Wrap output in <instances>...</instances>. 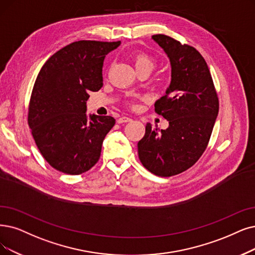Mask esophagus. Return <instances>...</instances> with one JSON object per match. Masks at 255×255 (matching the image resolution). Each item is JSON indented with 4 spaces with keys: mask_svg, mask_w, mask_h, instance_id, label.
<instances>
[{
    "mask_svg": "<svg viewBox=\"0 0 255 255\" xmlns=\"http://www.w3.org/2000/svg\"><path fill=\"white\" fill-rule=\"evenodd\" d=\"M129 121H131V118H129L128 116H121L117 119L118 124H125V122H129Z\"/></svg>",
    "mask_w": 255,
    "mask_h": 255,
    "instance_id": "obj_1",
    "label": "esophagus"
}]
</instances>
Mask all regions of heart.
Wrapping results in <instances>:
<instances>
[{
    "label": "heart",
    "mask_w": 255,
    "mask_h": 255,
    "mask_svg": "<svg viewBox=\"0 0 255 255\" xmlns=\"http://www.w3.org/2000/svg\"><path fill=\"white\" fill-rule=\"evenodd\" d=\"M131 58H133V63L137 72L142 70H147L151 72L152 69L156 66V58L152 55L144 52V51H135L133 55H131Z\"/></svg>",
    "instance_id": "heart-1"
}]
</instances>
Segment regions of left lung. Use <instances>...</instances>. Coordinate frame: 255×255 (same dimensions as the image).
Returning <instances> with one entry per match:
<instances>
[{
	"mask_svg": "<svg viewBox=\"0 0 255 255\" xmlns=\"http://www.w3.org/2000/svg\"><path fill=\"white\" fill-rule=\"evenodd\" d=\"M171 65L166 94L155 104V112L167 119L166 129L145 127L138 142L139 159L159 177L187 170L205 151L219 113V97L208 66L199 51L164 34L152 35Z\"/></svg>",
	"mask_w": 255,
	"mask_h": 255,
	"instance_id": "obj_1",
	"label": "left lung"
}]
</instances>
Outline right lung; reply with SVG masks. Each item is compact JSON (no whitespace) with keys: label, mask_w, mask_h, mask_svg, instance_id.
<instances>
[{"label":"right lung","mask_w":255,"mask_h":255,"mask_svg":"<svg viewBox=\"0 0 255 255\" xmlns=\"http://www.w3.org/2000/svg\"><path fill=\"white\" fill-rule=\"evenodd\" d=\"M118 42L78 40L57 51L40 69L28 108V125L40 154L67 175H80L100 158L101 145L115 125L111 116H90L89 92L103 87L106 55Z\"/></svg>","instance_id":"1"}]
</instances>
